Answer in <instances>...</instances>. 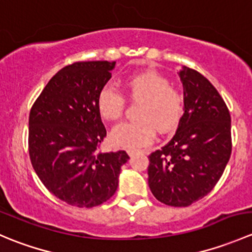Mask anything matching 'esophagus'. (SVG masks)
Here are the masks:
<instances>
[{
	"instance_id": "1",
	"label": "esophagus",
	"mask_w": 252,
	"mask_h": 252,
	"mask_svg": "<svg viewBox=\"0 0 252 252\" xmlns=\"http://www.w3.org/2000/svg\"><path fill=\"white\" fill-rule=\"evenodd\" d=\"M126 152H128L129 156H133L134 154H136V152H139V150H136V149H129Z\"/></svg>"
}]
</instances>
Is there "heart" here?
<instances>
[{
	"mask_svg": "<svg viewBox=\"0 0 252 252\" xmlns=\"http://www.w3.org/2000/svg\"><path fill=\"white\" fill-rule=\"evenodd\" d=\"M123 88L130 100L139 102L133 122H123L111 130L114 146L134 149L150 144L159 133H171L180 123L184 113V95L169 85L166 78L152 70L134 73L124 79ZM98 113L106 121L122 116L124 98L112 86L101 89L96 100Z\"/></svg>",
	"mask_w": 252,
	"mask_h": 252,
	"instance_id": "heart-1",
	"label": "heart"
}]
</instances>
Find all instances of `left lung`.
Returning a JSON list of instances; mask_svg holds the SVG:
<instances>
[{
	"label": "left lung",
	"instance_id": "left-lung-1",
	"mask_svg": "<svg viewBox=\"0 0 252 252\" xmlns=\"http://www.w3.org/2000/svg\"><path fill=\"white\" fill-rule=\"evenodd\" d=\"M184 113L173 138L149 156V187L162 204L187 207L206 196L232 154L230 114L215 86L194 69L178 73Z\"/></svg>",
	"mask_w": 252,
	"mask_h": 252
}]
</instances>
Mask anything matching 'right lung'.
<instances>
[{"mask_svg":"<svg viewBox=\"0 0 252 252\" xmlns=\"http://www.w3.org/2000/svg\"><path fill=\"white\" fill-rule=\"evenodd\" d=\"M116 62H77L56 73L29 116V155L50 192L75 207H95L118 188L126 151L98 152L106 136L96 100Z\"/></svg>","mask_w":252,"mask_h":252,"instance_id":"1","label":"right lung"}]
</instances>
